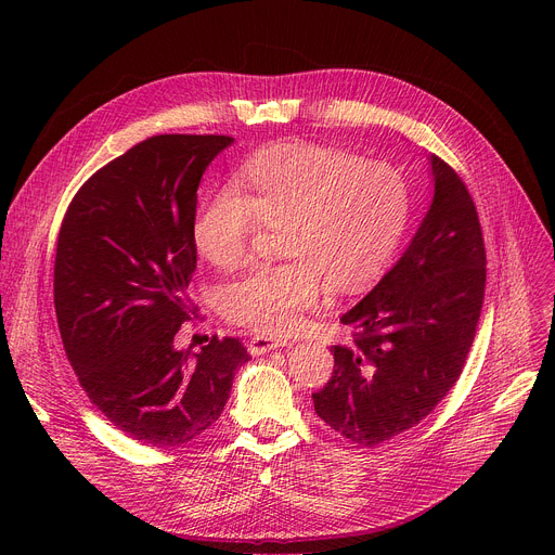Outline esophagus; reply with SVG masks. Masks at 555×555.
Wrapping results in <instances>:
<instances>
[{"label":"esophagus","mask_w":555,"mask_h":555,"mask_svg":"<svg viewBox=\"0 0 555 555\" xmlns=\"http://www.w3.org/2000/svg\"><path fill=\"white\" fill-rule=\"evenodd\" d=\"M287 343L285 340H279V338H272V336H266V334H259V336H253L250 343H248V351L253 356H263L268 351H274L279 347H285Z\"/></svg>","instance_id":"obj_1"}]
</instances>
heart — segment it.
Instances as JSON below:
<instances>
[{
    "instance_id": "obj_1",
    "label": "heart",
    "mask_w": 555,
    "mask_h": 555,
    "mask_svg": "<svg viewBox=\"0 0 555 555\" xmlns=\"http://www.w3.org/2000/svg\"><path fill=\"white\" fill-rule=\"evenodd\" d=\"M236 186L204 197L193 244L219 270L240 268L261 225L276 228L285 261L259 266L219 289L225 321L263 334L289 332L319 305L325 283L353 292L398 250L411 219V186L386 163L307 142L253 153Z\"/></svg>"
}]
</instances>
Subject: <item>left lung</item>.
Here are the masks:
<instances>
[{"label": "left lung", "mask_w": 555, "mask_h": 555, "mask_svg": "<svg viewBox=\"0 0 555 555\" xmlns=\"http://www.w3.org/2000/svg\"><path fill=\"white\" fill-rule=\"evenodd\" d=\"M435 195L413 242L340 323L332 379L313 411L345 439L377 446L417 426L461 375L483 307L486 244L456 171L430 155Z\"/></svg>", "instance_id": "1"}]
</instances>
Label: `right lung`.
Returning <instances> with one entry per match:
<instances>
[{
    "label": "right lung",
    "instance_id": "1",
    "mask_svg": "<svg viewBox=\"0 0 555 555\" xmlns=\"http://www.w3.org/2000/svg\"><path fill=\"white\" fill-rule=\"evenodd\" d=\"M230 135H153L96 171L67 206L54 259V309L90 402L122 433L176 448L210 428L250 360L240 338L199 353L173 338L189 321L197 268V186Z\"/></svg>",
    "mask_w": 555,
    "mask_h": 555
}]
</instances>
